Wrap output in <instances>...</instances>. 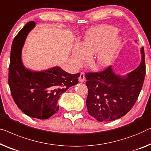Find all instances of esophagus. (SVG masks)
Instances as JSON below:
<instances>
[{
    "label": "esophagus",
    "mask_w": 151,
    "mask_h": 151,
    "mask_svg": "<svg viewBox=\"0 0 151 151\" xmlns=\"http://www.w3.org/2000/svg\"><path fill=\"white\" fill-rule=\"evenodd\" d=\"M85 80V77H84V73L83 72H81L80 77H79V81L80 82H84Z\"/></svg>",
    "instance_id": "obj_1"
}]
</instances>
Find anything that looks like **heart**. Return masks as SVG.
Instances as JSON below:
<instances>
[{"instance_id":"1","label":"heart","mask_w":151,"mask_h":151,"mask_svg":"<svg viewBox=\"0 0 151 151\" xmlns=\"http://www.w3.org/2000/svg\"><path fill=\"white\" fill-rule=\"evenodd\" d=\"M117 34V28L112 26L100 25L91 28L86 32L82 44H77L74 47L73 63L79 65L82 60L88 59V54L97 52L96 63L101 67L108 66L121 45Z\"/></svg>"}]
</instances>
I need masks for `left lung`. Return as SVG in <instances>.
Segmentation results:
<instances>
[{"instance_id": "obj_1", "label": "left lung", "mask_w": 151, "mask_h": 151, "mask_svg": "<svg viewBox=\"0 0 151 151\" xmlns=\"http://www.w3.org/2000/svg\"><path fill=\"white\" fill-rule=\"evenodd\" d=\"M142 62L127 77L115 75L111 67L101 71L87 72L86 106L88 114L99 122L120 119L133 108L142 88L146 75L145 56L141 48Z\"/></svg>"}]
</instances>
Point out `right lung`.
I'll return each mask as SVG.
<instances>
[{"label":"right lung","instance_id":"1","mask_svg":"<svg viewBox=\"0 0 151 151\" xmlns=\"http://www.w3.org/2000/svg\"><path fill=\"white\" fill-rule=\"evenodd\" d=\"M35 25V22H28L13 41L8 83L13 99L24 113L35 119H47L58 112L60 96L78 84L80 73L70 74L59 67L35 72L23 66L22 47L27 33Z\"/></svg>","mask_w":151,"mask_h":151}]
</instances>
